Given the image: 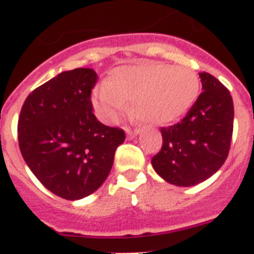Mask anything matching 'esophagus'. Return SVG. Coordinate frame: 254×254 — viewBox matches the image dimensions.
I'll return each mask as SVG.
<instances>
[{
    "instance_id": "esophagus-1",
    "label": "esophagus",
    "mask_w": 254,
    "mask_h": 254,
    "mask_svg": "<svg viewBox=\"0 0 254 254\" xmlns=\"http://www.w3.org/2000/svg\"><path fill=\"white\" fill-rule=\"evenodd\" d=\"M126 132H127V136H128L129 139H133V137H136V136L139 135V129H129L127 128L126 129Z\"/></svg>"
}]
</instances>
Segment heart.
Masks as SVG:
<instances>
[{
    "instance_id": "b5f03b06",
    "label": "heart",
    "mask_w": 254,
    "mask_h": 254,
    "mask_svg": "<svg viewBox=\"0 0 254 254\" xmlns=\"http://www.w3.org/2000/svg\"><path fill=\"white\" fill-rule=\"evenodd\" d=\"M200 79L192 68L142 64L114 70L93 96L96 112L115 121L132 102V113L150 125L163 126L183 117L197 100Z\"/></svg>"
}]
</instances>
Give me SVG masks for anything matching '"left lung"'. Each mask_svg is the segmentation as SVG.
I'll list each match as a JSON object with an SVG mask.
<instances>
[{"label":"left lung","instance_id":"left-lung-1","mask_svg":"<svg viewBox=\"0 0 254 254\" xmlns=\"http://www.w3.org/2000/svg\"><path fill=\"white\" fill-rule=\"evenodd\" d=\"M202 93L179 123L162 127V148L152 158L167 183L190 187L221 169L230 152L234 102L227 88L213 75L200 72Z\"/></svg>","mask_w":254,"mask_h":254}]
</instances>
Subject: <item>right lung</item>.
<instances>
[{"label":"right lung","instance_id":"obj_1","mask_svg":"<svg viewBox=\"0 0 254 254\" xmlns=\"http://www.w3.org/2000/svg\"><path fill=\"white\" fill-rule=\"evenodd\" d=\"M96 81L92 68L61 72L28 94L19 115V148L27 166L66 200H80L101 187L126 139L123 129L94 117Z\"/></svg>","mask_w":254,"mask_h":254}]
</instances>
